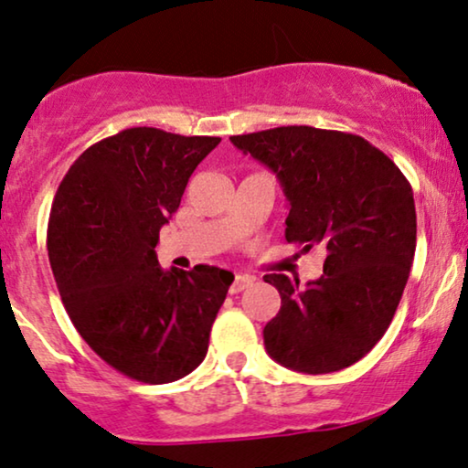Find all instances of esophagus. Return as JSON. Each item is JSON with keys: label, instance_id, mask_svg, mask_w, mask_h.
<instances>
[{"label": "esophagus", "instance_id": "34e87169", "mask_svg": "<svg viewBox=\"0 0 468 468\" xmlns=\"http://www.w3.org/2000/svg\"><path fill=\"white\" fill-rule=\"evenodd\" d=\"M250 285H252V278H250V276H246V274H235L233 285H230V293L244 292V289H248Z\"/></svg>", "mask_w": 468, "mask_h": 468}]
</instances>
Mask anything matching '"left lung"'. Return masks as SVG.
Returning <instances> with one entry per match:
<instances>
[{"instance_id": "left-lung-1", "label": "left lung", "mask_w": 468, "mask_h": 468, "mask_svg": "<svg viewBox=\"0 0 468 468\" xmlns=\"http://www.w3.org/2000/svg\"><path fill=\"white\" fill-rule=\"evenodd\" d=\"M230 142L281 181L287 241L326 248L324 274L304 289L285 274L263 276L281 293L265 350L303 374L346 369L382 339L404 293L417 248L410 183L354 133L292 125Z\"/></svg>"}]
</instances>
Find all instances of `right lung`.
<instances>
[{"instance_id":"right-lung-1","label":"right lung","mask_w":468,"mask_h":468,"mask_svg":"<svg viewBox=\"0 0 468 468\" xmlns=\"http://www.w3.org/2000/svg\"><path fill=\"white\" fill-rule=\"evenodd\" d=\"M220 138L132 127L86 149L58 187L47 250L70 322L116 371L165 384L203 363L233 274L162 270L159 229Z\"/></svg>"}]
</instances>
